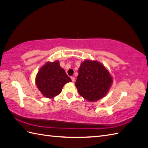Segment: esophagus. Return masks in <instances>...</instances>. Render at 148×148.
<instances>
[{
    "label": "esophagus",
    "mask_w": 148,
    "mask_h": 148,
    "mask_svg": "<svg viewBox=\"0 0 148 148\" xmlns=\"http://www.w3.org/2000/svg\"><path fill=\"white\" fill-rule=\"evenodd\" d=\"M71 81H72L73 82H74L75 81V77H71Z\"/></svg>",
    "instance_id": "obj_1"
}]
</instances>
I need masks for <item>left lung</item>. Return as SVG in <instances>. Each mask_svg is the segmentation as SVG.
I'll list each match as a JSON object with an SVG mask.
<instances>
[{
    "mask_svg": "<svg viewBox=\"0 0 148 148\" xmlns=\"http://www.w3.org/2000/svg\"><path fill=\"white\" fill-rule=\"evenodd\" d=\"M113 83V78L99 62L84 60L78 70L75 84L80 96L89 102L105 97Z\"/></svg>",
    "mask_w": 148,
    "mask_h": 148,
    "instance_id": "1",
    "label": "left lung"
}]
</instances>
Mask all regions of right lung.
I'll use <instances>...</instances> for the list:
<instances>
[{"mask_svg":"<svg viewBox=\"0 0 148 148\" xmlns=\"http://www.w3.org/2000/svg\"><path fill=\"white\" fill-rule=\"evenodd\" d=\"M71 82L64 69L60 66L59 60L46 62L39 70L35 78L40 92L49 99L59 95L64 85Z\"/></svg>","mask_w":148,"mask_h":148,"instance_id":"right-lung-1","label":"right lung"}]
</instances>
